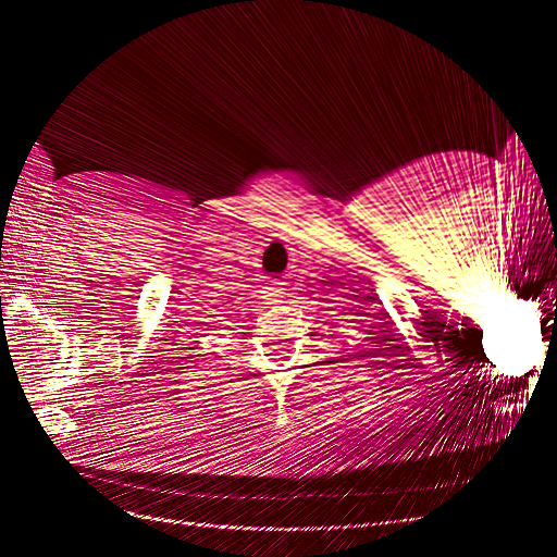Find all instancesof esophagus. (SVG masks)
Instances as JSON below:
<instances>
[{
    "label": "esophagus",
    "instance_id": "34e87169",
    "mask_svg": "<svg viewBox=\"0 0 557 557\" xmlns=\"http://www.w3.org/2000/svg\"><path fill=\"white\" fill-rule=\"evenodd\" d=\"M268 287H263V299H265V304H282L285 301V287H280V282L277 280H268L265 282Z\"/></svg>",
    "mask_w": 557,
    "mask_h": 557
}]
</instances>
